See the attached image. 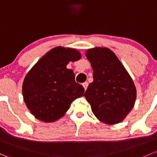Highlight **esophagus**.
<instances>
[{"label": "esophagus", "instance_id": "obj_1", "mask_svg": "<svg viewBox=\"0 0 157 157\" xmlns=\"http://www.w3.org/2000/svg\"><path fill=\"white\" fill-rule=\"evenodd\" d=\"M82 85H83V86L84 90H86L87 87H88V83H87V82H85V83H83V84H82Z\"/></svg>", "mask_w": 157, "mask_h": 157}]
</instances>
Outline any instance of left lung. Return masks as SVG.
I'll use <instances>...</instances> for the list:
<instances>
[{
  "label": "left lung",
  "instance_id": "left-lung-1",
  "mask_svg": "<svg viewBox=\"0 0 157 157\" xmlns=\"http://www.w3.org/2000/svg\"><path fill=\"white\" fill-rule=\"evenodd\" d=\"M86 56L93 70V82L84 96L98 120L113 125L124 120L134 107L136 89L124 66L108 48L90 49Z\"/></svg>",
  "mask_w": 157,
  "mask_h": 157
}]
</instances>
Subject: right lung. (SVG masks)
I'll return each instance as SVG.
<instances>
[{
	"instance_id": "add662e5",
	"label": "right lung",
	"mask_w": 157,
	"mask_h": 157,
	"mask_svg": "<svg viewBox=\"0 0 157 157\" xmlns=\"http://www.w3.org/2000/svg\"><path fill=\"white\" fill-rule=\"evenodd\" d=\"M81 58L72 48L57 47L46 53L26 74L22 84L24 101L37 120L51 123L65 115L76 98L83 96V86L75 82L70 62Z\"/></svg>"
}]
</instances>
